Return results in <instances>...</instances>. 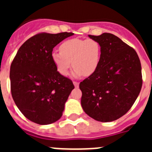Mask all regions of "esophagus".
I'll list each match as a JSON object with an SVG mask.
<instances>
[{
	"label": "esophagus",
	"instance_id": "esophagus-1",
	"mask_svg": "<svg viewBox=\"0 0 152 152\" xmlns=\"http://www.w3.org/2000/svg\"><path fill=\"white\" fill-rule=\"evenodd\" d=\"M73 84H74V85H75V88H78L79 87V83L77 82V81H74Z\"/></svg>",
	"mask_w": 152,
	"mask_h": 152
}]
</instances>
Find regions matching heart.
Here are the masks:
<instances>
[{"label":"heart","instance_id":"heart-1","mask_svg":"<svg viewBox=\"0 0 152 152\" xmlns=\"http://www.w3.org/2000/svg\"><path fill=\"white\" fill-rule=\"evenodd\" d=\"M100 46L94 39H72L60 45V52L53 51L52 59L61 75H68L72 64L75 76H90L100 62Z\"/></svg>","mask_w":152,"mask_h":152}]
</instances>
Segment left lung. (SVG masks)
Masks as SVG:
<instances>
[{
  "instance_id": "1",
  "label": "left lung",
  "mask_w": 152,
  "mask_h": 152,
  "mask_svg": "<svg viewBox=\"0 0 152 152\" xmlns=\"http://www.w3.org/2000/svg\"><path fill=\"white\" fill-rule=\"evenodd\" d=\"M100 44L96 70L80 83L81 106L96 121L112 122L130 110L142 89V67L135 49L111 33L88 35Z\"/></svg>"
}]
</instances>
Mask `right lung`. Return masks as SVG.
Here are the masks:
<instances>
[{
  "label": "right lung",
  "mask_w": 152,
  "mask_h": 152,
  "mask_svg": "<svg viewBox=\"0 0 152 152\" xmlns=\"http://www.w3.org/2000/svg\"><path fill=\"white\" fill-rule=\"evenodd\" d=\"M73 33H41L26 40L10 65V90L16 105L29 120L53 123L62 116L64 103L75 88L72 80L57 71L53 48Z\"/></svg>",
  "instance_id": "right-lung-1"
}]
</instances>
